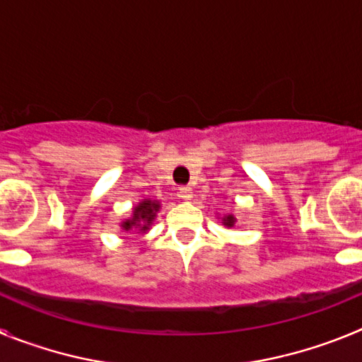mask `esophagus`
I'll return each instance as SVG.
<instances>
[{
    "instance_id": "esophagus-1",
    "label": "esophagus",
    "mask_w": 362,
    "mask_h": 362,
    "mask_svg": "<svg viewBox=\"0 0 362 362\" xmlns=\"http://www.w3.org/2000/svg\"><path fill=\"white\" fill-rule=\"evenodd\" d=\"M179 197H181V199L183 201H190L192 197H194V192H192V188L190 187H183V188H179Z\"/></svg>"
}]
</instances>
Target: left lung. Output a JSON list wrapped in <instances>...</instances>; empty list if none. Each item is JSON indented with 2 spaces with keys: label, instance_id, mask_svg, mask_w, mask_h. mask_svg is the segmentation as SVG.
Here are the masks:
<instances>
[{
  "label": "left lung",
  "instance_id": "1",
  "mask_svg": "<svg viewBox=\"0 0 362 362\" xmlns=\"http://www.w3.org/2000/svg\"><path fill=\"white\" fill-rule=\"evenodd\" d=\"M219 219H221V223L226 226V228H232V226L235 225V221H238L233 214H225V216L219 217Z\"/></svg>",
  "mask_w": 362,
  "mask_h": 362
}]
</instances>
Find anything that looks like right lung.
<instances>
[{"label": "right lung", "mask_w": 362, "mask_h": 362, "mask_svg": "<svg viewBox=\"0 0 362 362\" xmlns=\"http://www.w3.org/2000/svg\"><path fill=\"white\" fill-rule=\"evenodd\" d=\"M161 203L156 199H141L132 209V216L129 219L121 221V230L123 232H136V233H145L148 232L152 226L153 219L158 216Z\"/></svg>", "instance_id": "obj_1"}]
</instances>
